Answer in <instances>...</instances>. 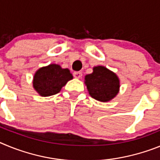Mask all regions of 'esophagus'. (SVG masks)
I'll list each match as a JSON object with an SVG mask.
<instances>
[{
  "mask_svg": "<svg viewBox=\"0 0 160 160\" xmlns=\"http://www.w3.org/2000/svg\"><path fill=\"white\" fill-rule=\"evenodd\" d=\"M73 77L75 78H81L82 76V72L80 71H76V72H73Z\"/></svg>",
  "mask_w": 160,
  "mask_h": 160,
  "instance_id": "obj_1",
  "label": "esophagus"
}]
</instances>
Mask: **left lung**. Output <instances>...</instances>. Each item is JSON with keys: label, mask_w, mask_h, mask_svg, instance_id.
<instances>
[{"label": "left lung", "mask_w": 160, "mask_h": 160, "mask_svg": "<svg viewBox=\"0 0 160 160\" xmlns=\"http://www.w3.org/2000/svg\"><path fill=\"white\" fill-rule=\"evenodd\" d=\"M85 84L90 95L100 102H109L119 91L118 76L104 66L93 68V73L85 76Z\"/></svg>", "instance_id": "8db88e82"}]
</instances>
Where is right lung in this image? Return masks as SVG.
Wrapping results in <instances>:
<instances>
[{
    "label": "right lung",
    "mask_w": 160,
    "mask_h": 160,
    "mask_svg": "<svg viewBox=\"0 0 160 160\" xmlns=\"http://www.w3.org/2000/svg\"><path fill=\"white\" fill-rule=\"evenodd\" d=\"M73 75L68 69H62L59 65L50 64L37 70L33 77L32 86L42 97H48L60 92Z\"/></svg>",
    "instance_id": "add662e5"
}]
</instances>
